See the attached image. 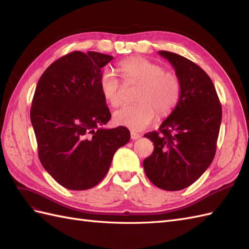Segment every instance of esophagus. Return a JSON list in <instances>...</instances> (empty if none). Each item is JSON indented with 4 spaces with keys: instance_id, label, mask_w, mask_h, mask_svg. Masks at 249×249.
I'll use <instances>...</instances> for the list:
<instances>
[{
    "instance_id": "obj_1",
    "label": "esophagus",
    "mask_w": 249,
    "mask_h": 249,
    "mask_svg": "<svg viewBox=\"0 0 249 249\" xmlns=\"http://www.w3.org/2000/svg\"><path fill=\"white\" fill-rule=\"evenodd\" d=\"M139 138H140V135H139V134L135 133V132H131V139L137 140V139H139Z\"/></svg>"
}]
</instances>
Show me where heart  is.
<instances>
[{
  "label": "heart",
  "instance_id": "b5f03b06",
  "mask_svg": "<svg viewBox=\"0 0 249 249\" xmlns=\"http://www.w3.org/2000/svg\"><path fill=\"white\" fill-rule=\"evenodd\" d=\"M118 71L127 82L139 83L135 100L116 110L113 120L117 125L133 131L146 127L158 115L164 117L175 110L182 93V85L176 73L143 57H130L118 63ZM100 89L105 101L111 106L122 102L120 83L114 72L106 71L101 77Z\"/></svg>",
  "mask_w": 249,
  "mask_h": 249
}]
</instances>
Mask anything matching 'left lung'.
<instances>
[{
    "instance_id": "1",
    "label": "left lung",
    "mask_w": 249,
    "mask_h": 249,
    "mask_svg": "<svg viewBox=\"0 0 249 249\" xmlns=\"http://www.w3.org/2000/svg\"><path fill=\"white\" fill-rule=\"evenodd\" d=\"M158 54L175 69L182 93L159 131L144 135L155 148L143 161V168L155 186L178 191L192 185L212 163L222 109L212 80L197 64L176 53Z\"/></svg>"
}]
</instances>
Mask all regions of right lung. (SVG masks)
<instances>
[{
    "label": "right lung",
    "mask_w": 249,
    "mask_h": 249,
    "mask_svg": "<svg viewBox=\"0 0 249 249\" xmlns=\"http://www.w3.org/2000/svg\"><path fill=\"white\" fill-rule=\"evenodd\" d=\"M112 59L99 52H71L53 62L37 83L30 117L39 160L70 190L99 184L116 150L131 138L124 126L104 127L111 113L100 81Z\"/></svg>",
    "instance_id": "right-lung-1"
}]
</instances>
